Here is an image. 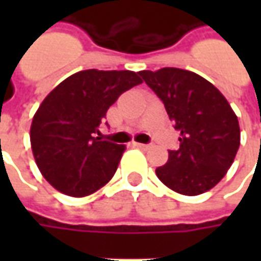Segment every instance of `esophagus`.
<instances>
[{"label": "esophagus", "instance_id": "1", "mask_svg": "<svg viewBox=\"0 0 261 261\" xmlns=\"http://www.w3.org/2000/svg\"><path fill=\"white\" fill-rule=\"evenodd\" d=\"M134 145L138 146V148H141V149H148L149 145H146V144H139V142H134Z\"/></svg>", "mask_w": 261, "mask_h": 261}]
</instances>
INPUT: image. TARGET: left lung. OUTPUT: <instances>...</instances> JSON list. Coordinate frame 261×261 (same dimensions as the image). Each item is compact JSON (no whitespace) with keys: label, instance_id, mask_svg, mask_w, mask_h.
I'll list each match as a JSON object with an SVG mask.
<instances>
[{"label":"left lung","instance_id":"obj_1","mask_svg":"<svg viewBox=\"0 0 261 261\" xmlns=\"http://www.w3.org/2000/svg\"><path fill=\"white\" fill-rule=\"evenodd\" d=\"M142 81L166 106L180 148L156 177L180 195L197 196L215 187L232 166L240 148L238 117L222 93L203 76L180 68L139 71Z\"/></svg>","mask_w":261,"mask_h":261}]
</instances>
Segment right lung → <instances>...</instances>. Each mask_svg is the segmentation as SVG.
<instances>
[{"instance_id":"obj_1","label":"right lung","mask_w":261,"mask_h":261,"mask_svg":"<svg viewBox=\"0 0 261 261\" xmlns=\"http://www.w3.org/2000/svg\"><path fill=\"white\" fill-rule=\"evenodd\" d=\"M141 83L134 71L86 69L46 95L32 120L30 144L49 185L64 195L84 197L112 180L126 146L94 134L119 95Z\"/></svg>"}]
</instances>
